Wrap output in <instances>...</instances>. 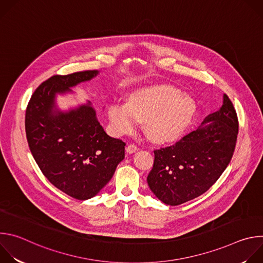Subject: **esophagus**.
<instances>
[{"mask_svg":"<svg viewBox=\"0 0 263 263\" xmlns=\"http://www.w3.org/2000/svg\"><path fill=\"white\" fill-rule=\"evenodd\" d=\"M137 149H138L137 145L134 144V143H131V144H129V145L127 146V153L133 154V153H135V152L137 151Z\"/></svg>","mask_w":263,"mask_h":263,"instance_id":"obj_1","label":"esophagus"}]
</instances>
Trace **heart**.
<instances>
[{
  "mask_svg": "<svg viewBox=\"0 0 263 263\" xmlns=\"http://www.w3.org/2000/svg\"><path fill=\"white\" fill-rule=\"evenodd\" d=\"M197 114L195 100L173 86H156L133 93L128 103L114 102L108 108L112 132L131 133L143 122L146 134L158 143L180 138Z\"/></svg>",
  "mask_w": 263,
  "mask_h": 263,
  "instance_id": "1",
  "label": "heart"
}]
</instances>
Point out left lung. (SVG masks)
I'll list each match as a JSON object with an SVG mask.
<instances>
[{"instance_id": "1", "label": "left lung", "mask_w": 263, "mask_h": 263, "mask_svg": "<svg viewBox=\"0 0 263 263\" xmlns=\"http://www.w3.org/2000/svg\"><path fill=\"white\" fill-rule=\"evenodd\" d=\"M238 134L235 108L223 95L220 109L175 144L155 149L146 181L164 204L177 206L206 193L226 170Z\"/></svg>"}]
</instances>
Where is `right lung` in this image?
<instances>
[{
    "label": "right lung",
    "mask_w": 263,
    "mask_h": 263,
    "mask_svg": "<svg viewBox=\"0 0 263 263\" xmlns=\"http://www.w3.org/2000/svg\"><path fill=\"white\" fill-rule=\"evenodd\" d=\"M98 73L55 74L33 92L25 118L30 151L45 177L64 194L82 201L95 197L111 180L125 158L126 143L104 131L89 102L61 112L55 97Z\"/></svg>",
    "instance_id": "obj_1"
}]
</instances>
